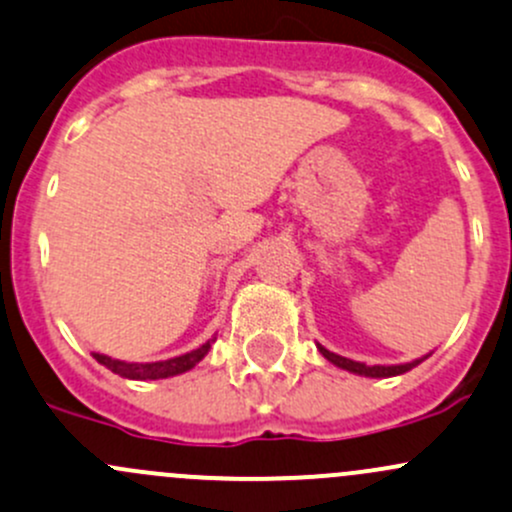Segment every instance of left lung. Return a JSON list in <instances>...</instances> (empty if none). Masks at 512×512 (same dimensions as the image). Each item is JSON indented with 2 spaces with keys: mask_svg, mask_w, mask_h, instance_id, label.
Instances as JSON below:
<instances>
[{
  "mask_svg": "<svg viewBox=\"0 0 512 512\" xmlns=\"http://www.w3.org/2000/svg\"><path fill=\"white\" fill-rule=\"evenodd\" d=\"M316 348H319V353L324 355L328 363H333L336 368L341 370H348V373H355V375H363V378H395V375H402L407 373V370L417 368L422 360L429 358L427 355H422V358H414L410 363H397V365H365L360 363V360H351V358H343V355L338 353H331L328 348L321 346V343H316Z\"/></svg>",
  "mask_w": 512,
  "mask_h": 512,
  "instance_id": "obj_1",
  "label": "left lung"
}]
</instances>
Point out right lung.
Here are the masks:
<instances>
[{"mask_svg":"<svg viewBox=\"0 0 512 512\" xmlns=\"http://www.w3.org/2000/svg\"><path fill=\"white\" fill-rule=\"evenodd\" d=\"M215 343V336L211 341H206L203 346L193 348L184 355H176V358L169 360H154V363H129V360H117L110 358V355L102 353H93V358L98 360L100 365H105L107 370H112L115 375L127 380H164V378H174V375L188 373L191 368H196L203 358H206L211 346Z\"/></svg>","mask_w":512,"mask_h":512,"instance_id":"obj_1","label":"right lung"}]
</instances>
